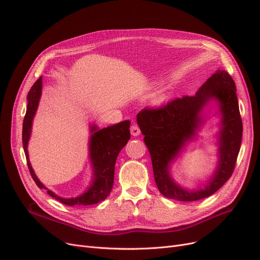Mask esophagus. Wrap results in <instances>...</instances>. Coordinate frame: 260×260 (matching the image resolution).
Returning <instances> with one entry per match:
<instances>
[{
    "instance_id": "obj_1",
    "label": "esophagus",
    "mask_w": 260,
    "mask_h": 260,
    "mask_svg": "<svg viewBox=\"0 0 260 260\" xmlns=\"http://www.w3.org/2000/svg\"><path fill=\"white\" fill-rule=\"evenodd\" d=\"M131 134L133 135V136H135V137H136V136H138L139 134H140V128L138 127V125H132L131 126Z\"/></svg>"
}]
</instances>
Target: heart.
Listing matches in <instances>:
<instances>
[{
	"label": "heart",
	"instance_id": "b5f03b06",
	"mask_svg": "<svg viewBox=\"0 0 260 260\" xmlns=\"http://www.w3.org/2000/svg\"><path fill=\"white\" fill-rule=\"evenodd\" d=\"M160 99H161V98H160ZM160 99H159V100H160Z\"/></svg>",
	"mask_w": 260,
	"mask_h": 260
}]
</instances>
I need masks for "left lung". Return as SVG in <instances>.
I'll return each instance as SVG.
<instances>
[{
    "instance_id": "left-lung-1",
    "label": "left lung",
    "mask_w": 260,
    "mask_h": 260,
    "mask_svg": "<svg viewBox=\"0 0 260 260\" xmlns=\"http://www.w3.org/2000/svg\"><path fill=\"white\" fill-rule=\"evenodd\" d=\"M234 80L218 70L194 95H183L159 108H144L137 115V123L152 158L155 181L160 193L178 201H196L217 192L233 174L242 137ZM214 100L222 115L218 133V165L206 186L188 191L177 185L170 177V163L186 143L194 138L204 121L202 109Z\"/></svg>"
}]
</instances>
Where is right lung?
Returning <instances> with one entry per match:
<instances>
[{
	"label": "right lung",
	"instance_id": "obj_1",
	"mask_svg": "<svg viewBox=\"0 0 260 260\" xmlns=\"http://www.w3.org/2000/svg\"><path fill=\"white\" fill-rule=\"evenodd\" d=\"M42 93V77H40L27 94V109L23 121L22 140L23 147L30 175L36 184L40 188L47 189V194L52 198L59 200L66 206H90V204L103 201L111 193L114 185L115 165L121 149L125 146L131 139L129 126L131 121L125 120L115 125L99 129L95 125L90 126L89 139V158L92 168V180L89 187L83 194L73 198H63L45 187L36 176L29 162L27 145L30 138L32 120L39 106V101Z\"/></svg>",
	"mask_w": 260,
	"mask_h": 260
}]
</instances>
